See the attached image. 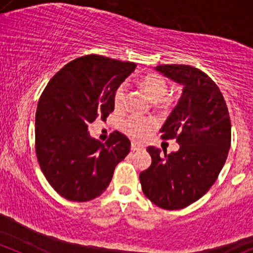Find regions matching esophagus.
I'll return each instance as SVG.
<instances>
[{
  "label": "esophagus",
  "instance_id": "34e87169",
  "mask_svg": "<svg viewBox=\"0 0 253 253\" xmlns=\"http://www.w3.org/2000/svg\"><path fill=\"white\" fill-rule=\"evenodd\" d=\"M141 149H143V146L138 145V144L134 143V141H133V143L131 144V150H132V151H139V150H141Z\"/></svg>",
  "mask_w": 253,
  "mask_h": 253
}]
</instances>
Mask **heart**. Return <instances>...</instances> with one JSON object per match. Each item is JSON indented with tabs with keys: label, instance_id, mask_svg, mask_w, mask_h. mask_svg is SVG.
<instances>
[{
	"label": "heart",
	"instance_id": "1",
	"mask_svg": "<svg viewBox=\"0 0 253 253\" xmlns=\"http://www.w3.org/2000/svg\"><path fill=\"white\" fill-rule=\"evenodd\" d=\"M141 87L150 99L156 102L158 105L167 107L169 99L165 98V96L168 92V84L162 77L157 76V74L146 76L141 80ZM125 101H126V85L122 84L116 88L113 95V104L116 112L122 110ZM156 127L157 121L154 118H139V116H129L121 125V128L125 134L137 141L146 139L148 135Z\"/></svg>",
	"mask_w": 253,
	"mask_h": 253
}]
</instances>
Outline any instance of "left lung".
I'll return each mask as SVG.
<instances>
[{"label": "left lung", "instance_id": "1", "mask_svg": "<svg viewBox=\"0 0 253 253\" xmlns=\"http://www.w3.org/2000/svg\"><path fill=\"white\" fill-rule=\"evenodd\" d=\"M156 69L182 84L181 98L161 128V138L176 139L170 154L149 146L151 166L139 174L145 197L166 210H179L209 191L224 166L230 148V119L215 82L188 65H161Z\"/></svg>", "mask_w": 253, "mask_h": 253}]
</instances>
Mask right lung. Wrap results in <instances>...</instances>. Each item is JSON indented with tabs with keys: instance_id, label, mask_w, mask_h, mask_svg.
Here are the masks:
<instances>
[{
	"instance_id": "add662e5",
	"label": "right lung",
	"mask_w": 253,
	"mask_h": 253,
	"mask_svg": "<svg viewBox=\"0 0 253 253\" xmlns=\"http://www.w3.org/2000/svg\"><path fill=\"white\" fill-rule=\"evenodd\" d=\"M134 62L99 55L71 61L50 79L36 112V155L48 182L63 198L87 202L104 192L131 141L114 131L101 143L87 126L113 113V95Z\"/></svg>"
}]
</instances>
